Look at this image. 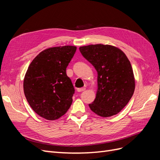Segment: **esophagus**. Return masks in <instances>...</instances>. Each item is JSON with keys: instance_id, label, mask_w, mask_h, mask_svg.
<instances>
[{"instance_id": "34e87169", "label": "esophagus", "mask_w": 160, "mask_h": 160, "mask_svg": "<svg viewBox=\"0 0 160 160\" xmlns=\"http://www.w3.org/2000/svg\"><path fill=\"white\" fill-rule=\"evenodd\" d=\"M85 90V88H78L77 89V91L78 92H81V91H83Z\"/></svg>"}]
</instances>
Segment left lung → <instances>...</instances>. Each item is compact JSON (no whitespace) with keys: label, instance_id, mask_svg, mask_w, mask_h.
<instances>
[{"label":"left lung","instance_id":"1","mask_svg":"<svg viewBox=\"0 0 160 160\" xmlns=\"http://www.w3.org/2000/svg\"><path fill=\"white\" fill-rule=\"evenodd\" d=\"M79 51L98 72V90L94 101L89 104L91 110L103 118L118 114L135 90L133 72L127 56L109 45L80 47Z\"/></svg>","mask_w":160,"mask_h":160}]
</instances>
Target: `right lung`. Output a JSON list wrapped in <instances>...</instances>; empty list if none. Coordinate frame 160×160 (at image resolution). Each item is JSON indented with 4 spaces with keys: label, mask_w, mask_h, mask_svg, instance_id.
<instances>
[{
    "label": "right lung",
    "mask_w": 160,
    "mask_h": 160,
    "mask_svg": "<svg viewBox=\"0 0 160 160\" xmlns=\"http://www.w3.org/2000/svg\"><path fill=\"white\" fill-rule=\"evenodd\" d=\"M77 47H51L41 51L28 67L24 93L36 113L47 120L60 118L71 107L75 93L66 69Z\"/></svg>",
    "instance_id": "1"
}]
</instances>
